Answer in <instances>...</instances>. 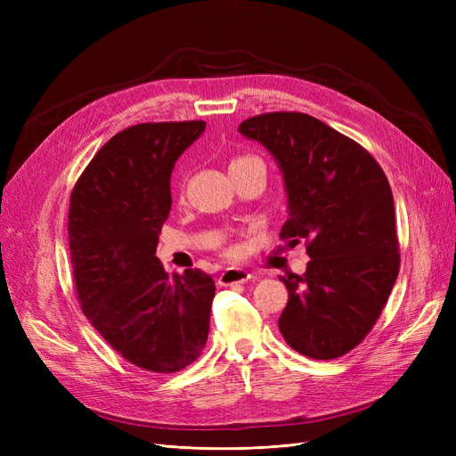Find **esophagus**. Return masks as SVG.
I'll return each instance as SVG.
<instances>
[{"label":"esophagus","instance_id":"obj_1","mask_svg":"<svg viewBox=\"0 0 456 456\" xmlns=\"http://www.w3.org/2000/svg\"><path fill=\"white\" fill-rule=\"evenodd\" d=\"M253 278V275L243 270V268H226L218 278V285L230 287V285H238V283H247Z\"/></svg>","mask_w":456,"mask_h":456}]
</instances>
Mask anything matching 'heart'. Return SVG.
I'll use <instances>...</instances> for the list:
<instances>
[{
	"mask_svg": "<svg viewBox=\"0 0 456 456\" xmlns=\"http://www.w3.org/2000/svg\"><path fill=\"white\" fill-rule=\"evenodd\" d=\"M253 159H256V158H251V156H238V158H233V159L230 161V169L240 167V165L249 163V161H253Z\"/></svg>",
	"mask_w": 456,
	"mask_h": 456,
	"instance_id": "heart-1",
	"label": "heart"
}]
</instances>
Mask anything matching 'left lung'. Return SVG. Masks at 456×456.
<instances>
[{
	"label": "left lung",
	"instance_id": "obj_1",
	"mask_svg": "<svg viewBox=\"0 0 456 456\" xmlns=\"http://www.w3.org/2000/svg\"><path fill=\"white\" fill-rule=\"evenodd\" d=\"M238 131L278 161L289 201L280 238L305 240L310 256L305 273L281 278V335L302 355L335 360L367 337L397 280L388 178L363 146L308 114H260Z\"/></svg>",
	"mask_w": 456,
	"mask_h": 456
}]
</instances>
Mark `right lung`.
<instances>
[{
  "mask_svg": "<svg viewBox=\"0 0 456 456\" xmlns=\"http://www.w3.org/2000/svg\"><path fill=\"white\" fill-rule=\"evenodd\" d=\"M205 121L139 123L114 134L77 178L68 211L81 310L121 357L151 372L196 362L209 335L215 281L169 273L156 256L171 211V173Z\"/></svg>",
  "mask_w": 456,
  "mask_h": 456,
  "instance_id": "right-lung-1",
  "label": "right lung"
}]
</instances>
